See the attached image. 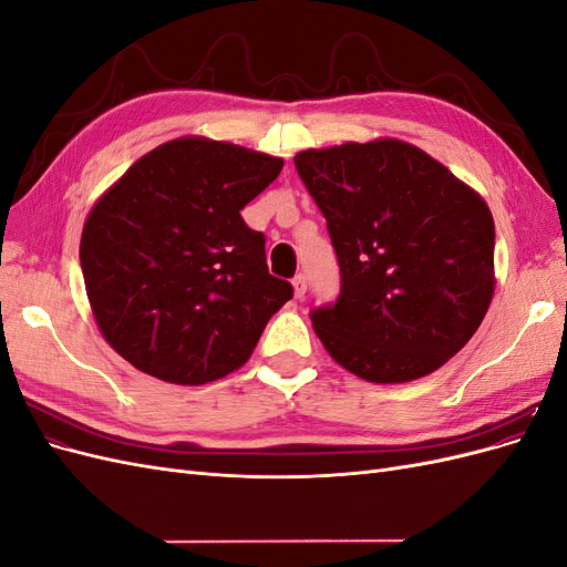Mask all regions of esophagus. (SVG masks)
Listing matches in <instances>:
<instances>
[{
    "mask_svg": "<svg viewBox=\"0 0 567 567\" xmlns=\"http://www.w3.org/2000/svg\"><path fill=\"white\" fill-rule=\"evenodd\" d=\"M293 290H296V298H305V293H307V279L302 277V274H298V277L293 279Z\"/></svg>",
    "mask_w": 567,
    "mask_h": 567,
    "instance_id": "34e87169",
    "label": "esophagus"
}]
</instances>
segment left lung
I'll use <instances>...</instances> for the list:
<instances>
[{
  "label": "left lung",
  "instance_id": "obj_1",
  "mask_svg": "<svg viewBox=\"0 0 567 567\" xmlns=\"http://www.w3.org/2000/svg\"><path fill=\"white\" fill-rule=\"evenodd\" d=\"M296 169L340 265V296L310 315L326 352L369 383L440 369L492 302L494 219L483 196L400 140L300 151Z\"/></svg>",
  "mask_w": 567,
  "mask_h": 567
}]
</instances>
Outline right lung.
I'll use <instances>...</instances> for the list:
<instances>
[{"mask_svg": "<svg viewBox=\"0 0 567 567\" xmlns=\"http://www.w3.org/2000/svg\"><path fill=\"white\" fill-rule=\"evenodd\" d=\"M281 167L267 153L182 136L96 200L80 241L84 288L99 331L132 367L203 385L248 362L293 298L267 269L265 234L241 217Z\"/></svg>", "mask_w": 567, "mask_h": 567, "instance_id": "obj_1", "label": "right lung"}]
</instances>
